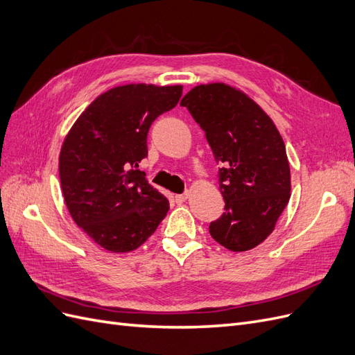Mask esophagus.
<instances>
[{
  "label": "esophagus",
  "instance_id": "34e87169",
  "mask_svg": "<svg viewBox=\"0 0 355 355\" xmlns=\"http://www.w3.org/2000/svg\"><path fill=\"white\" fill-rule=\"evenodd\" d=\"M188 198H189V192H185V194H180V196H175V201H176L178 204L185 202Z\"/></svg>",
  "mask_w": 355,
  "mask_h": 355
}]
</instances>
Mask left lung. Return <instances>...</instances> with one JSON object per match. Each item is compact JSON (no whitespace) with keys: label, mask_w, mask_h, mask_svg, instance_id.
<instances>
[{"label":"left lung","mask_w":355,"mask_h":355,"mask_svg":"<svg viewBox=\"0 0 355 355\" xmlns=\"http://www.w3.org/2000/svg\"><path fill=\"white\" fill-rule=\"evenodd\" d=\"M180 105L200 124L222 164L225 211L210 223L211 239L231 252L254 249L274 231L290 200V166L280 132L250 96L225 83L196 85Z\"/></svg>","instance_id":"1"}]
</instances>
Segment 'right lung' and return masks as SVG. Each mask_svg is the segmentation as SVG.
I'll return each instance as SVG.
<instances>
[{"mask_svg":"<svg viewBox=\"0 0 355 355\" xmlns=\"http://www.w3.org/2000/svg\"><path fill=\"white\" fill-rule=\"evenodd\" d=\"M182 85L125 84L98 96L60 148L59 178L71 218L105 250H136L155 232L168 200L136 170L155 118L178 105Z\"/></svg>","mask_w":355,"mask_h":355,"instance_id":"add662e5","label":"right lung"}]
</instances>
